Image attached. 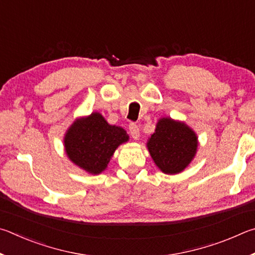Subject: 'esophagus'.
Returning <instances> with one entry per match:
<instances>
[{"label":"esophagus","mask_w":255,"mask_h":255,"mask_svg":"<svg viewBox=\"0 0 255 255\" xmlns=\"http://www.w3.org/2000/svg\"><path fill=\"white\" fill-rule=\"evenodd\" d=\"M128 131H130V134L134 140H137L140 136V130H139V127L135 123H130L128 125Z\"/></svg>","instance_id":"34e87169"}]
</instances>
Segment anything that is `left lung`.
Listing matches in <instances>:
<instances>
[{"instance_id":"1","label":"left lung","mask_w":255,"mask_h":255,"mask_svg":"<svg viewBox=\"0 0 255 255\" xmlns=\"http://www.w3.org/2000/svg\"><path fill=\"white\" fill-rule=\"evenodd\" d=\"M146 146L160 170L168 175H175L185 170L194 159L198 137L184 122L162 118L158 121Z\"/></svg>"}]
</instances>
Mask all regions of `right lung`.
<instances>
[{
    "label": "right lung",
    "instance_id": "obj_1",
    "mask_svg": "<svg viewBox=\"0 0 255 255\" xmlns=\"http://www.w3.org/2000/svg\"><path fill=\"white\" fill-rule=\"evenodd\" d=\"M128 140L124 128L109 124L102 114L94 112L70 125L64 144L71 162L88 173L98 175L107 168L118 146Z\"/></svg>",
    "mask_w": 255,
    "mask_h": 255
}]
</instances>
